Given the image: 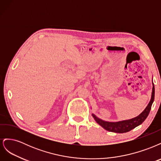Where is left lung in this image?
<instances>
[{"label": "left lung", "mask_w": 161, "mask_h": 161, "mask_svg": "<svg viewBox=\"0 0 161 161\" xmlns=\"http://www.w3.org/2000/svg\"><path fill=\"white\" fill-rule=\"evenodd\" d=\"M154 99V86L153 84L152 97H151V99L149 102L148 105H147V108H146V109L142 112V113H141L138 116L136 117V118L131 119H128V120L118 121V122H108V121H105L102 119H99L93 114H92V117H93L95 120L97 121V123L99 124L106 130H108L109 131H112V132H115V133L128 132V131L133 130L134 128L137 127V126H138L141 124H142V122H144V121L147 119L150 113V111L151 109V107H152Z\"/></svg>", "instance_id": "8db88e82"}]
</instances>
